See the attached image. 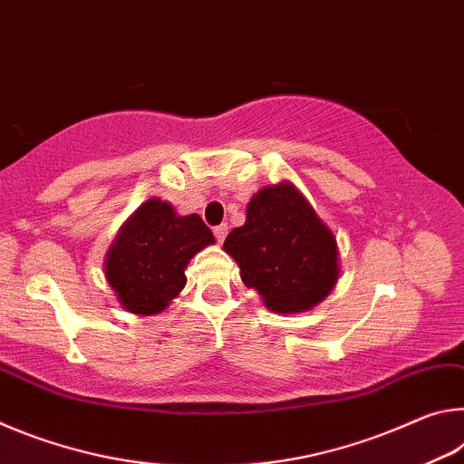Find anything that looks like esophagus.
Here are the masks:
<instances>
[{
  "mask_svg": "<svg viewBox=\"0 0 464 464\" xmlns=\"http://www.w3.org/2000/svg\"><path fill=\"white\" fill-rule=\"evenodd\" d=\"M213 233H215L217 241H218V243H223V241H225V237H227V233H229V227H227V225H218V227H215Z\"/></svg>",
  "mask_w": 464,
  "mask_h": 464,
  "instance_id": "1",
  "label": "esophagus"
}]
</instances>
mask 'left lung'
<instances>
[{
  "label": "left lung",
  "instance_id": "8db88e82",
  "mask_svg": "<svg viewBox=\"0 0 464 464\" xmlns=\"http://www.w3.org/2000/svg\"><path fill=\"white\" fill-rule=\"evenodd\" d=\"M241 280L274 313H303L332 293L337 243L315 208L290 182L266 186L247 204L246 225L223 243Z\"/></svg>",
  "mask_w": 464,
  "mask_h": 464
}]
</instances>
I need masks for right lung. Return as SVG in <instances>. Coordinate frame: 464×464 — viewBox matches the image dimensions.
Segmentation results:
<instances>
[{"label":"right lung","instance_id":"1","mask_svg":"<svg viewBox=\"0 0 464 464\" xmlns=\"http://www.w3.org/2000/svg\"><path fill=\"white\" fill-rule=\"evenodd\" d=\"M215 243L198 215L179 217L169 202L149 198L121 227L106 254V280L124 309L155 315L186 286V266Z\"/></svg>","mask_w":464,"mask_h":464}]
</instances>
